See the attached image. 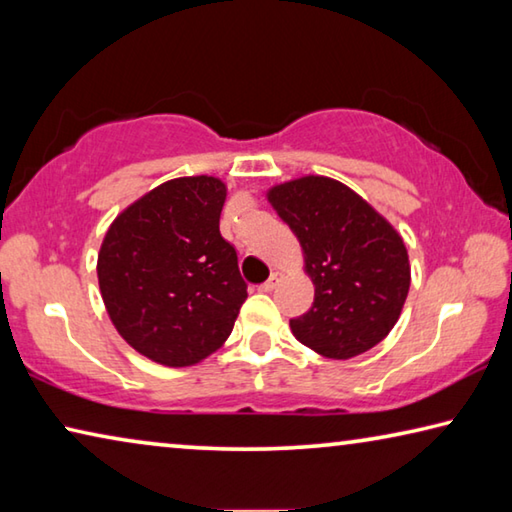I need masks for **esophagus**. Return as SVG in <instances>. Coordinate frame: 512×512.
Listing matches in <instances>:
<instances>
[{"mask_svg": "<svg viewBox=\"0 0 512 512\" xmlns=\"http://www.w3.org/2000/svg\"><path fill=\"white\" fill-rule=\"evenodd\" d=\"M282 273L280 271H275V273H271V277H268V280L262 284V287H259V291H273L275 287H277V284H280L282 282Z\"/></svg>", "mask_w": 512, "mask_h": 512, "instance_id": "1", "label": "esophagus"}]
</instances>
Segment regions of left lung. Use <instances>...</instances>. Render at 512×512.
Wrapping results in <instances>:
<instances>
[{
    "label": "left lung",
    "instance_id": "1",
    "mask_svg": "<svg viewBox=\"0 0 512 512\" xmlns=\"http://www.w3.org/2000/svg\"><path fill=\"white\" fill-rule=\"evenodd\" d=\"M268 201L296 232L314 305L291 318L296 339L327 359H352L391 332L409 296L406 246L384 216L339 180L305 176Z\"/></svg>",
    "mask_w": 512,
    "mask_h": 512
}]
</instances>
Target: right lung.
I'll return each instance as SVG.
<instances>
[{"mask_svg": "<svg viewBox=\"0 0 512 512\" xmlns=\"http://www.w3.org/2000/svg\"><path fill=\"white\" fill-rule=\"evenodd\" d=\"M225 185L176 178L121 212L99 253L108 316L131 348L171 368L194 366L228 339L248 284L221 237Z\"/></svg>", "mask_w": 512, "mask_h": 512, "instance_id": "add662e5", "label": "right lung"}]
</instances>
